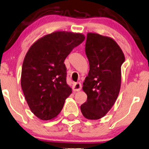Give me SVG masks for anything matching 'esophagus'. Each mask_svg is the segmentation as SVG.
Instances as JSON below:
<instances>
[{
	"instance_id": "obj_1",
	"label": "esophagus",
	"mask_w": 149,
	"mask_h": 149,
	"mask_svg": "<svg viewBox=\"0 0 149 149\" xmlns=\"http://www.w3.org/2000/svg\"><path fill=\"white\" fill-rule=\"evenodd\" d=\"M81 88H82V85H81L80 82H76V83H74V84H73V90L74 91H80Z\"/></svg>"
}]
</instances>
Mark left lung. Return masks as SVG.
<instances>
[{
    "instance_id": "1",
    "label": "left lung",
    "mask_w": 149,
    "mask_h": 149,
    "mask_svg": "<svg viewBox=\"0 0 149 149\" xmlns=\"http://www.w3.org/2000/svg\"><path fill=\"white\" fill-rule=\"evenodd\" d=\"M85 53L89 71L82 89L87 100L80 109L87 119L98 120L109 112L118 96L125 58L113 39L95 33H87Z\"/></svg>"
}]
</instances>
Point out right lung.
I'll return each mask as SVG.
<instances>
[{
  "label": "right lung",
  "instance_id": "1",
  "mask_svg": "<svg viewBox=\"0 0 149 149\" xmlns=\"http://www.w3.org/2000/svg\"><path fill=\"white\" fill-rule=\"evenodd\" d=\"M84 38L82 33L56 31L28 50L22 63L21 87L31 112L40 120L56 118L72 92L67 84L64 62Z\"/></svg>",
  "mask_w": 149,
  "mask_h": 149
}]
</instances>
